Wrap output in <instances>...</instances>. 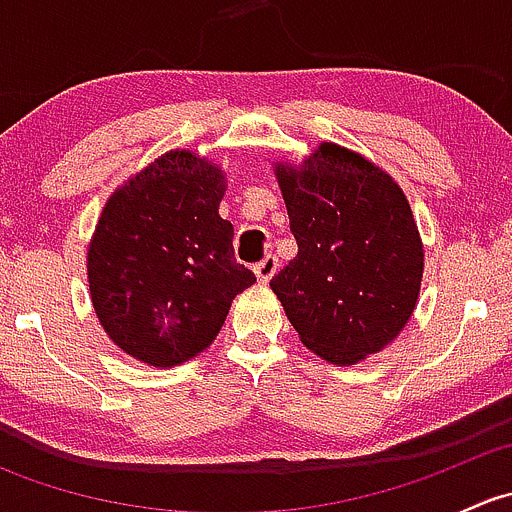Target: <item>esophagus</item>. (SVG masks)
<instances>
[{
    "label": "esophagus",
    "instance_id": "1",
    "mask_svg": "<svg viewBox=\"0 0 512 512\" xmlns=\"http://www.w3.org/2000/svg\"><path fill=\"white\" fill-rule=\"evenodd\" d=\"M277 267H280V260H277L275 255L262 257V260L257 262V265H255V275H257V280H260L262 285H267V282L272 280V275H275V272H277Z\"/></svg>",
    "mask_w": 512,
    "mask_h": 512
}]
</instances>
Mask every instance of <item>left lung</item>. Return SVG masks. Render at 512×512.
Returning <instances> with one entry per match:
<instances>
[{"mask_svg":"<svg viewBox=\"0 0 512 512\" xmlns=\"http://www.w3.org/2000/svg\"><path fill=\"white\" fill-rule=\"evenodd\" d=\"M297 257L272 277L307 349L352 366L394 342L414 314L423 245L389 173L337 143L275 165Z\"/></svg>","mask_w":512,"mask_h":512,"instance_id":"8db88e82","label":"left lung"}]
</instances>
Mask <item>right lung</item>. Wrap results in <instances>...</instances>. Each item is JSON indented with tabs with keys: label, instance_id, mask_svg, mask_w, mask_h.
<instances>
[{
	"label": "right lung",
	"instance_id": "1",
	"mask_svg": "<svg viewBox=\"0 0 512 512\" xmlns=\"http://www.w3.org/2000/svg\"><path fill=\"white\" fill-rule=\"evenodd\" d=\"M223 195V170L178 148L108 198L86 270L98 322L133 359L170 369L198 356L255 282L235 260Z\"/></svg>",
	"mask_w": 512,
	"mask_h": 512
}]
</instances>
